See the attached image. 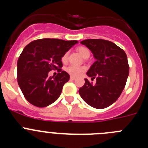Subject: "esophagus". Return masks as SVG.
Listing matches in <instances>:
<instances>
[{"label": "esophagus", "instance_id": "obj_1", "mask_svg": "<svg viewBox=\"0 0 148 148\" xmlns=\"http://www.w3.org/2000/svg\"><path fill=\"white\" fill-rule=\"evenodd\" d=\"M70 80H72V81L75 80V77H73V76H70Z\"/></svg>", "mask_w": 148, "mask_h": 148}]
</instances>
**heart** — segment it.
I'll return each mask as SVG.
<instances>
[{"label": "heart", "mask_w": 148, "mask_h": 148, "mask_svg": "<svg viewBox=\"0 0 148 148\" xmlns=\"http://www.w3.org/2000/svg\"><path fill=\"white\" fill-rule=\"evenodd\" d=\"M77 51L78 53L85 58L86 57H89L90 56V51L87 48L84 47H77ZM68 58V53H66L65 54H64V56H62L61 58V61L62 62L65 63L67 61ZM85 70V67L82 66H77V65H70L69 66L66 68V71L70 75L74 77H78L83 73L84 71Z\"/></svg>", "instance_id": "b5f03b06"}]
</instances>
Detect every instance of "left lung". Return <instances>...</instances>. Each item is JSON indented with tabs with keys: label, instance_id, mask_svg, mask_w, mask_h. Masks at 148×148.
Segmentation results:
<instances>
[{
	"label": "left lung",
	"instance_id": "obj_1",
	"mask_svg": "<svg viewBox=\"0 0 148 148\" xmlns=\"http://www.w3.org/2000/svg\"><path fill=\"white\" fill-rule=\"evenodd\" d=\"M81 43L96 59L87 73L96 83L92 84L85 78L79 94L92 108H108L119 99L126 84L130 68L126 53L114 43L103 39H87Z\"/></svg>",
	"mask_w": 148,
	"mask_h": 148
}]
</instances>
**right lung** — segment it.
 <instances>
[{
  "mask_svg": "<svg viewBox=\"0 0 148 148\" xmlns=\"http://www.w3.org/2000/svg\"><path fill=\"white\" fill-rule=\"evenodd\" d=\"M77 40L57 38L38 39L24 47L18 64V83L30 104L44 108L59 98L70 75L61 70V58ZM58 69L56 77H49L51 70Z\"/></svg>",
  "mask_w": 148,
  "mask_h": 148,
  "instance_id": "right-lung-1",
  "label": "right lung"
}]
</instances>
